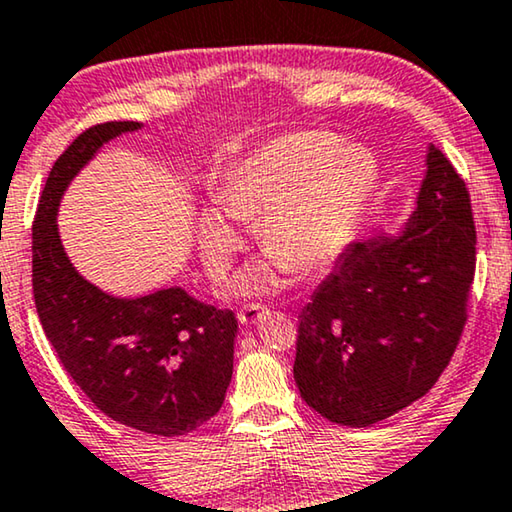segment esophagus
<instances>
[{"label":"esophagus","mask_w":512,"mask_h":512,"mask_svg":"<svg viewBox=\"0 0 512 512\" xmlns=\"http://www.w3.org/2000/svg\"><path fill=\"white\" fill-rule=\"evenodd\" d=\"M266 315H269V308L264 304H246L239 311V320L243 325H257V322H262Z\"/></svg>","instance_id":"esophagus-1"}]
</instances>
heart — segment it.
Listing matches in <instances>:
<instances>
[{
	"label": "heart",
	"mask_w": 512,
	"mask_h": 512,
	"mask_svg": "<svg viewBox=\"0 0 512 512\" xmlns=\"http://www.w3.org/2000/svg\"><path fill=\"white\" fill-rule=\"evenodd\" d=\"M378 183V164L362 146L334 134L280 136L246 157L218 187V204L239 220H257L259 246L273 255L239 278L241 292H271L280 273L304 276L336 262L350 246ZM241 236L221 211L201 215V255L213 280L227 276Z\"/></svg>",
	"instance_id": "1"
}]
</instances>
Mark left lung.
Listing matches in <instances>:
<instances>
[{
	"label": "left lung",
	"mask_w": 512,
	"mask_h": 512,
	"mask_svg": "<svg viewBox=\"0 0 512 512\" xmlns=\"http://www.w3.org/2000/svg\"><path fill=\"white\" fill-rule=\"evenodd\" d=\"M473 276L469 187L431 146L403 234L350 243L301 311V399L329 422L369 427L424 397L462 338Z\"/></svg>",
	"instance_id": "8db88e82"
}]
</instances>
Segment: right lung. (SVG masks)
<instances>
[{"label":"right lung","mask_w":512,"mask_h":512,"mask_svg":"<svg viewBox=\"0 0 512 512\" xmlns=\"http://www.w3.org/2000/svg\"><path fill=\"white\" fill-rule=\"evenodd\" d=\"M139 122L92 125L57 157L32 222V294L57 359L85 397L125 427L185 436L222 408L234 369L232 311L181 287L118 299L78 276L57 236V204L78 169Z\"/></svg>","instance_id":"1"}]
</instances>
